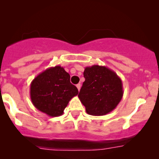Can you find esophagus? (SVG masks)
Returning a JSON list of instances; mask_svg holds the SVG:
<instances>
[{"mask_svg":"<svg viewBox=\"0 0 159 159\" xmlns=\"http://www.w3.org/2000/svg\"><path fill=\"white\" fill-rule=\"evenodd\" d=\"M76 87H77L78 90V91H79L80 89H81V84H78L76 85Z\"/></svg>","mask_w":159,"mask_h":159,"instance_id":"34e87169","label":"esophagus"}]
</instances>
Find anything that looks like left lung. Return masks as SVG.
I'll return each instance as SVG.
<instances>
[{"label": "left lung", "mask_w": 159, "mask_h": 159, "mask_svg": "<svg viewBox=\"0 0 159 159\" xmlns=\"http://www.w3.org/2000/svg\"><path fill=\"white\" fill-rule=\"evenodd\" d=\"M84 77L78 98L87 114L103 116L114 110L123 96V83L116 72L107 66L93 65L86 67Z\"/></svg>", "instance_id": "1"}]
</instances>
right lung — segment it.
I'll list each match as a JSON object with an SVG mask.
<instances>
[{"instance_id":"add662e5","label":"right lung","mask_w":159,"mask_h":159,"mask_svg":"<svg viewBox=\"0 0 159 159\" xmlns=\"http://www.w3.org/2000/svg\"><path fill=\"white\" fill-rule=\"evenodd\" d=\"M30 99L36 109L50 116H59L69 102L78 94L70 83V75L63 67L56 66L45 69L33 80Z\"/></svg>"}]
</instances>
